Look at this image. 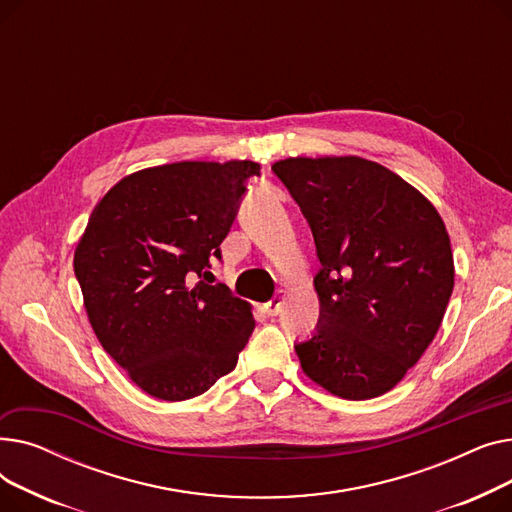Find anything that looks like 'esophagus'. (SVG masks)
<instances>
[{"instance_id": "obj_1", "label": "esophagus", "mask_w": 512, "mask_h": 512, "mask_svg": "<svg viewBox=\"0 0 512 512\" xmlns=\"http://www.w3.org/2000/svg\"><path fill=\"white\" fill-rule=\"evenodd\" d=\"M284 301H286V294H284V292H278L276 297H274L270 303H265V305H263V311H265L267 315H270V317H274V315H278V313L282 311Z\"/></svg>"}]
</instances>
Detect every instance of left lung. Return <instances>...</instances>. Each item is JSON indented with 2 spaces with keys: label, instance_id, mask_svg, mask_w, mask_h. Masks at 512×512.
<instances>
[{
  "label": "left lung",
  "instance_id": "obj_1",
  "mask_svg": "<svg viewBox=\"0 0 512 512\" xmlns=\"http://www.w3.org/2000/svg\"><path fill=\"white\" fill-rule=\"evenodd\" d=\"M311 226L319 326L294 346L309 380L367 400L392 390L432 344L454 288L438 209L375 161L288 157L272 166Z\"/></svg>",
  "mask_w": 512,
  "mask_h": 512
}]
</instances>
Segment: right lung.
I'll use <instances>...</instances> for the list:
<instances>
[{
    "label": "right lung",
    "instance_id": "add662e5",
    "mask_svg": "<svg viewBox=\"0 0 512 512\" xmlns=\"http://www.w3.org/2000/svg\"><path fill=\"white\" fill-rule=\"evenodd\" d=\"M249 159L176 161L124 176L95 205L74 251L91 328L143 392L178 402L236 367L251 305L205 284L236 218Z\"/></svg>",
    "mask_w": 512,
    "mask_h": 512
}]
</instances>
